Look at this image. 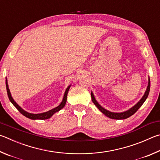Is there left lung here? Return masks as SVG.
I'll return each instance as SVG.
<instances>
[{
  "label": "left lung",
  "mask_w": 160,
  "mask_h": 160,
  "mask_svg": "<svg viewBox=\"0 0 160 160\" xmlns=\"http://www.w3.org/2000/svg\"><path fill=\"white\" fill-rule=\"evenodd\" d=\"M150 80L149 77L148 78V84L147 89L145 92L143 96L142 97V98L135 105L133 106L131 108H130L129 110H128L125 112H110L108 110H106L105 108H103L102 106L97 102V100H96V98H95V96L92 91H91V99H92V101L93 102V103L96 105V107L99 109V110L102 113L104 114L106 117L113 119H125L128 118V117H131V115H133V114H135L136 112V111L141 107L142 105L143 104L144 102L145 101V100L147 99L148 94H149V92H150Z\"/></svg>",
  "instance_id": "1"
}]
</instances>
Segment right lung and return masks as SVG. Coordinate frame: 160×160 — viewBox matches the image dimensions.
<instances>
[{
	"mask_svg": "<svg viewBox=\"0 0 160 160\" xmlns=\"http://www.w3.org/2000/svg\"><path fill=\"white\" fill-rule=\"evenodd\" d=\"M5 84H6V89H7V93H8V98H9V100L12 103V105L15 106V107L18 109V111L20 112L22 114H23L24 116H25L27 118L31 119H33V120H36V119H49L51 117L53 114L55 113L58 112L60 111V110H62L64 107V105L66 104V102H67V93H68V91L69 90V88L71 87V85H69L68 87L67 88L65 92H64V97H63V99H62V101L61 102V103L60 105H59L58 107H56L55 108L52 109V110H50L48 112H43V113H39V114H32V113H29L28 112L24 110L23 109H22L20 106H19L18 103H17L14 99L12 98V96H11V93H10V89L9 87H8V80H7V78H5Z\"/></svg>",
	"mask_w": 160,
	"mask_h": 160,
	"instance_id": "right-lung-1",
	"label": "right lung"
}]
</instances>
